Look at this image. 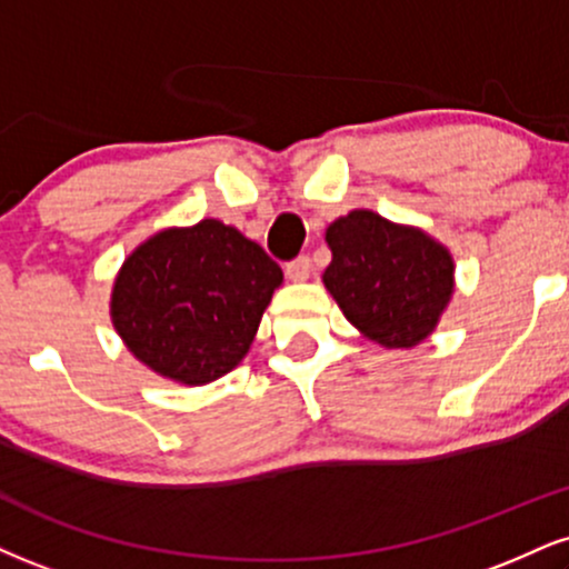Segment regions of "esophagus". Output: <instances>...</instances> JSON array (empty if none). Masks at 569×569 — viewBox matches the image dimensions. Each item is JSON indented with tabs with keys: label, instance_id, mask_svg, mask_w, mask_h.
<instances>
[{
	"label": "esophagus",
	"instance_id": "34e87169",
	"mask_svg": "<svg viewBox=\"0 0 569 569\" xmlns=\"http://www.w3.org/2000/svg\"><path fill=\"white\" fill-rule=\"evenodd\" d=\"M310 257H297L293 262L286 264V276H289L293 283H302V280L310 278Z\"/></svg>",
	"mask_w": 569,
	"mask_h": 569
}]
</instances>
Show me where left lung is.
Segmentation results:
<instances>
[{
	"instance_id": "1",
	"label": "left lung",
	"mask_w": 569,
	"mask_h": 569,
	"mask_svg": "<svg viewBox=\"0 0 569 569\" xmlns=\"http://www.w3.org/2000/svg\"><path fill=\"white\" fill-rule=\"evenodd\" d=\"M326 291L373 345L413 350L435 333L456 291L448 246L416 224L352 209L326 228Z\"/></svg>"
}]
</instances>
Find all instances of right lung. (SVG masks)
Returning <instances> with one entry per match:
<instances>
[{
  "label": "right lung",
  "instance_id": "add662e5",
  "mask_svg": "<svg viewBox=\"0 0 569 569\" xmlns=\"http://www.w3.org/2000/svg\"><path fill=\"white\" fill-rule=\"evenodd\" d=\"M280 283L283 270L232 224L163 228L116 272L111 323L161 379L203 387L246 358Z\"/></svg>",
  "mask_w": 569,
  "mask_h": 569
}]
</instances>
